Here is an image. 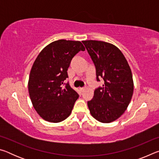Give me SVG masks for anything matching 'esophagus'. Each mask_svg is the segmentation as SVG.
Returning a JSON list of instances; mask_svg holds the SVG:
<instances>
[{"instance_id":"obj_1","label":"esophagus","mask_w":159,"mask_h":159,"mask_svg":"<svg viewBox=\"0 0 159 159\" xmlns=\"http://www.w3.org/2000/svg\"><path fill=\"white\" fill-rule=\"evenodd\" d=\"M85 90V88H80V90L81 91V92H83Z\"/></svg>"}]
</instances>
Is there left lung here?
Segmentation results:
<instances>
[{"label": "left lung", "instance_id": "8db88e82", "mask_svg": "<svg viewBox=\"0 0 159 159\" xmlns=\"http://www.w3.org/2000/svg\"><path fill=\"white\" fill-rule=\"evenodd\" d=\"M82 42L95 66L97 80L102 78L104 81L88 102L90 114L101 123L114 121L125 112L133 94L130 66L114 45L93 40Z\"/></svg>", "mask_w": 159, "mask_h": 159}]
</instances>
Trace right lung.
Returning a JSON list of instances; mask_svg holds the SVG:
<instances>
[{
  "label": "right lung",
  "mask_w": 159,
  "mask_h": 159,
  "mask_svg": "<svg viewBox=\"0 0 159 159\" xmlns=\"http://www.w3.org/2000/svg\"><path fill=\"white\" fill-rule=\"evenodd\" d=\"M85 50L80 41L58 40L45 47L35 60L29 93L35 110L47 121L61 122L71 114L79 95L64 81L72 58Z\"/></svg>",
  "instance_id": "right-lung-1"
}]
</instances>
